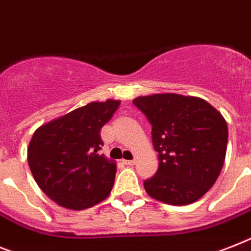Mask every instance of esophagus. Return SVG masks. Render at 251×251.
<instances>
[{"label": "esophagus", "instance_id": "34e87169", "mask_svg": "<svg viewBox=\"0 0 251 251\" xmlns=\"http://www.w3.org/2000/svg\"><path fill=\"white\" fill-rule=\"evenodd\" d=\"M122 162L125 165H129V166H132V165H135L136 161L135 160H122Z\"/></svg>", "mask_w": 251, "mask_h": 251}]
</instances>
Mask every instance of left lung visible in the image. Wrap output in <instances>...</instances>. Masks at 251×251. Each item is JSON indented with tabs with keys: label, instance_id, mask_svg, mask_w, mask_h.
<instances>
[{
	"label": "left lung",
	"instance_id": "8db88e82",
	"mask_svg": "<svg viewBox=\"0 0 251 251\" xmlns=\"http://www.w3.org/2000/svg\"><path fill=\"white\" fill-rule=\"evenodd\" d=\"M134 105L152 125L158 170L144 180L152 199L169 205H188L213 187L223 168L227 122L201 98L179 94L138 97Z\"/></svg>",
	"mask_w": 251,
	"mask_h": 251
}]
</instances>
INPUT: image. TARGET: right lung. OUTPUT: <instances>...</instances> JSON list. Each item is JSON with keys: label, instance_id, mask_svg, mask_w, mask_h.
I'll list each match as a JSON object with an SVG mask.
<instances>
[{"label": "right lung", "instance_id": "right-lung-1", "mask_svg": "<svg viewBox=\"0 0 251 251\" xmlns=\"http://www.w3.org/2000/svg\"><path fill=\"white\" fill-rule=\"evenodd\" d=\"M120 100L91 101L40 126L29 142L28 164L42 192L58 205L83 210L111 193L116 164L100 153L101 127Z\"/></svg>", "mask_w": 251, "mask_h": 251}]
</instances>
